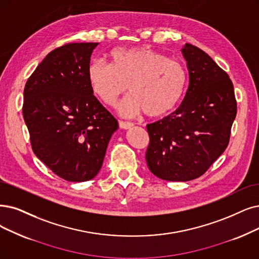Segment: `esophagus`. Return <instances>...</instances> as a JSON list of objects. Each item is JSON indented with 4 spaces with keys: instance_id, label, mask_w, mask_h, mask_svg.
I'll use <instances>...</instances> for the list:
<instances>
[{
    "instance_id": "34e87169",
    "label": "esophagus",
    "mask_w": 259,
    "mask_h": 259,
    "mask_svg": "<svg viewBox=\"0 0 259 259\" xmlns=\"http://www.w3.org/2000/svg\"><path fill=\"white\" fill-rule=\"evenodd\" d=\"M119 125L121 128L123 130H130L134 126V124L132 122H124V121H120L119 122Z\"/></svg>"
}]
</instances>
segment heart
<instances>
[{"instance_id":"b5f03b06","label":"heart","mask_w":259,"mask_h":259,"mask_svg":"<svg viewBox=\"0 0 259 259\" xmlns=\"http://www.w3.org/2000/svg\"><path fill=\"white\" fill-rule=\"evenodd\" d=\"M110 65L96 60L89 66L91 91L106 106L122 102L119 111L124 117L143 112L159 118L173 110L182 100L187 84L183 65L149 48L116 49L110 53Z\"/></svg>"}]
</instances>
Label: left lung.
Instances as JSON below:
<instances>
[{
  "label": "left lung",
  "mask_w": 259,
  "mask_h": 259,
  "mask_svg": "<svg viewBox=\"0 0 259 259\" xmlns=\"http://www.w3.org/2000/svg\"><path fill=\"white\" fill-rule=\"evenodd\" d=\"M189 86L179 108L148 124L150 171L171 182L200 178L225 151L237 113L233 82L201 49L186 44Z\"/></svg>",
  "instance_id": "left-lung-1"
}]
</instances>
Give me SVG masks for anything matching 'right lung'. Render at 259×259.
Masks as SVG:
<instances>
[{
	"instance_id": "right-lung-1",
	"label": "right lung",
	"mask_w": 259,
	"mask_h": 259,
	"mask_svg": "<svg viewBox=\"0 0 259 259\" xmlns=\"http://www.w3.org/2000/svg\"><path fill=\"white\" fill-rule=\"evenodd\" d=\"M98 45L68 44L50 52L24 88L22 110L32 149L68 182L96 177L119 127L90 88V57Z\"/></svg>"
}]
</instances>
